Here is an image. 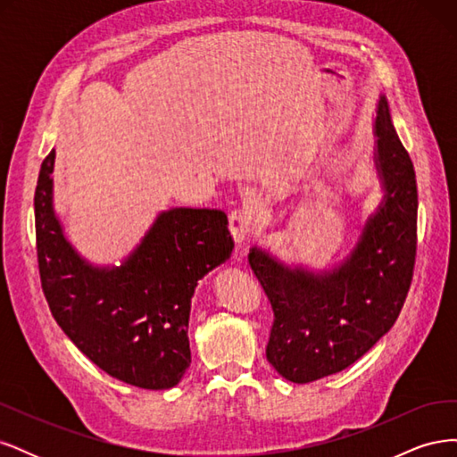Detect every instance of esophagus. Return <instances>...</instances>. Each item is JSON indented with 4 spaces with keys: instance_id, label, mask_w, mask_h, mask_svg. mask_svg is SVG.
<instances>
[{
    "instance_id": "1",
    "label": "esophagus",
    "mask_w": 457,
    "mask_h": 457,
    "mask_svg": "<svg viewBox=\"0 0 457 457\" xmlns=\"http://www.w3.org/2000/svg\"><path fill=\"white\" fill-rule=\"evenodd\" d=\"M255 223H257V220H255L253 213L247 212V210H240V207H238V210L230 212V215H228L230 234L238 244H242L247 237H250V234L255 228Z\"/></svg>"
}]
</instances>
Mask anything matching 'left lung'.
<instances>
[{
	"instance_id": "left-lung-1",
	"label": "left lung",
	"mask_w": 457,
	"mask_h": 457,
	"mask_svg": "<svg viewBox=\"0 0 457 457\" xmlns=\"http://www.w3.org/2000/svg\"><path fill=\"white\" fill-rule=\"evenodd\" d=\"M376 135L385 198L341 267L312 274L286 269L255 247L247 255L274 312L267 361L287 381L311 383L349 368L404 307L418 252V185L385 96Z\"/></svg>"
}]
</instances>
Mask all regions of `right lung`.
<instances>
[{
    "label": "right lung",
    "mask_w": 457,
    "mask_h": 457,
    "mask_svg": "<svg viewBox=\"0 0 457 457\" xmlns=\"http://www.w3.org/2000/svg\"><path fill=\"white\" fill-rule=\"evenodd\" d=\"M51 150L36 195L39 280L64 334L108 376L141 389H170L190 366V299L234 242L219 210L163 212L118 269H96L66 242L51 205Z\"/></svg>",
    "instance_id": "add662e5"
}]
</instances>
